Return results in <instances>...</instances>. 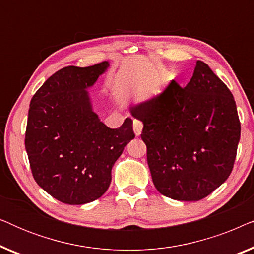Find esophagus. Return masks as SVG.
Masks as SVG:
<instances>
[{
  "label": "esophagus",
  "instance_id": "34e87169",
  "mask_svg": "<svg viewBox=\"0 0 254 254\" xmlns=\"http://www.w3.org/2000/svg\"><path fill=\"white\" fill-rule=\"evenodd\" d=\"M133 127H134V131H135V134H136V136H140L142 128H143V124H142V121L137 120V119H134L133 120Z\"/></svg>",
  "mask_w": 254,
  "mask_h": 254
}]
</instances>
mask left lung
Masks as SVG:
<instances>
[{
    "instance_id": "obj_1",
    "label": "left lung",
    "mask_w": 254,
    "mask_h": 254,
    "mask_svg": "<svg viewBox=\"0 0 254 254\" xmlns=\"http://www.w3.org/2000/svg\"><path fill=\"white\" fill-rule=\"evenodd\" d=\"M130 112L143 123L148 165L163 195L199 201L230 176L241 138L237 107L228 86L203 61H196L185 88L172 81Z\"/></svg>"
}]
</instances>
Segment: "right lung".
I'll return each mask as SVG.
<instances>
[{"label":"right lung","instance_id":"right-lung-1","mask_svg":"<svg viewBox=\"0 0 254 254\" xmlns=\"http://www.w3.org/2000/svg\"><path fill=\"white\" fill-rule=\"evenodd\" d=\"M109 67L68 65L51 76L30 103L25 149L34 180L61 202L84 204L109 189L111 171L135 137L133 120L105 126L92 111L86 88Z\"/></svg>","mask_w":254,"mask_h":254}]
</instances>
